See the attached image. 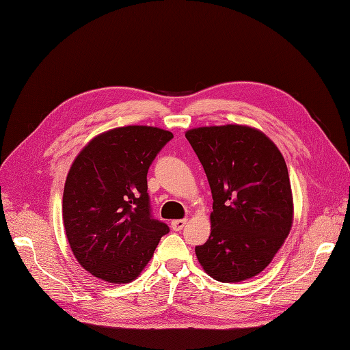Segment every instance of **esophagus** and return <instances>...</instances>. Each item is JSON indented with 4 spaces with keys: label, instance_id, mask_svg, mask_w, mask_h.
<instances>
[{
    "label": "esophagus",
    "instance_id": "1",
    "mask_svg": "<svg viewBox=\"0 0 350 350\" xmlns=\"http://www.w3.org/2000/svg\"><path fill=\"white\" fill-rule=\"evenodd\" d=\"M188 219H176V220H172V229L174 230H181L185 225H187Z\"/></svg>",
    "mask_w": 350,
    "mask_h": 350
}]
</instances>
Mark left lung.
Listing matches in <instances>:
<instances>
[{"label": "left lung", "mask_w": 350, "mask_h": 350, "mask_svg": "<svg viewBox=\"0 0 350 350\" xmlns=\"http://www.w3.org/2000/svg\"><path fill=\"white\" fill-rule=\"evenodd\" d=\"M213 196L211 232L196 247L210 278L237 283L271 262L293 224L288 166L278 146L248 125L198 126L185 133Z\"/></svg>", "instance_id": "1"}]
</instances>
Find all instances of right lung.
<instances>
[{"instance_id":"obj_1","label":"right lung","mask_w":350,"mask_h":350,"mask_svg":"<svg viewBox=\"0 0 350 350\" xmlns=\"http://www.w3.org/2000/svg\"><path fill=\"white\" fill-rule=\"evenodd\" d=\"M172 137L157 126H118L93 137L74 159L62 221L74 257L94 278L133 282L169 232L150 215L147 171Z\"/></svg>"}]
</instances>
